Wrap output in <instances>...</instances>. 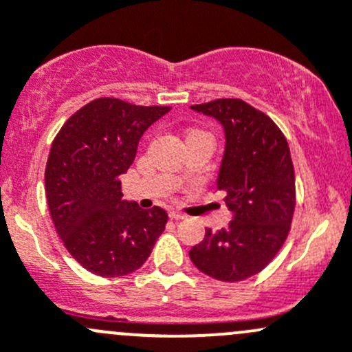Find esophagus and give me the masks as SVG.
<instances>
[{
  "label": "esophagus",
  "instance_id": "1",
  "mask_svg": "<svg viewBox=\"0 0 352 352\" xmlns=\"http://www.w3.org/2000/svg\"><path fill=\"white\" fill-rule=\"evenodd\" d=\"M170 218L175 219V221H180V219H186L187 216L180 211H170Z\"/></svg>",
  "mask_w": 352,
  "mask_h": 352
}]
</instances>
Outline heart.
<instances>
[{"label":"heart","mask_w":352,"mask_h":352,"mask_svg":"<svg viewBox=\"0 0 352 352\" xmlns=\"http://www.w3.org/2000/svg\"><path fill=\"white\" fill-rule=\"evenodd\" d=\"M194 133H201V131H192V133H190V134H194Z\"/></svg>","instance_id":"1"}]
</instances>
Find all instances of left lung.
Masks as SVG:
<instances>
[{"instance_id":"1","label":"left lung","mask_w":352,"mask_h":352,"mask_svg":"<svg viewBox=\"0 0 352 352\" xmlns=\"http://www.w3.org/2000/svg\"><path fill=\"white\" fill-rule=\"evenodd\" d=\"M225 127L226 148L218 189L235 218L226 228H206L189 252L201 272L236 283L258 274L285 245L296 206L294 166L278 124L240 98L192 105Z\"/></svg>"}]
</instances>
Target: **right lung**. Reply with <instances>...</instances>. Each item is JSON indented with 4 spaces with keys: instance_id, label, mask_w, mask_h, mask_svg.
I'll use <instances>...</instances> for the list:
<instances>
[{
    "instance_id": "right-lung-1",
    "label": "right lung",
    "mask_w": 352,
    "mask_h": 352,
    "mask_svg": "<svg viewBox=\"0 0 352 352\" xmlns=\"http://www.w3.org/2000/svg\"><path fill=\"white\" fill-rule=\"evenodd\" d=\"M170 107L102 97L63 124L45 165V197L71 257L91 274L138 271L165 230L168 214L122 201L120 175L136 158L144 131Z\"/></svg>"
}]
</instances>
